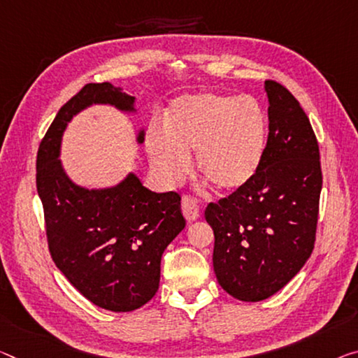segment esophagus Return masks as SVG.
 <instances>
[{"label":"esophagus","instance_id":"1","mask_svg":"<svg viewBox=\"0 0 358 358\" xmlns=\"http://www.w3.org/2000/svg\"><path fill=\"white\" fill-rule=\"evenodd\" d=\"M180 208H182V214L189 222L196 221L200 217V208H198L195 198L190 195H184L182 201H180Z\"/></svg>","mask_w":358,"mask_h":358}]
</instances>
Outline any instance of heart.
<instances>
[{
  "label": "heart",
  "instance_id": "heart-1",
  "mask_svg": "<svg viewBox=\"0 0 358 358\" xmlns=\"http://www.w3.org/2000/svg\"><path fill=\"white\" fill-rule=\"evenodd\" d=\"M268 118L251 97L219 92L184 96L173 102L164 131L147 133L148 158L163 180L176 184L190 171V153L200 178L221 194L245 189L262 166Z\"/></svg>",
  "mask_w": 358,
  "mask_h": 358
}]
</instances>
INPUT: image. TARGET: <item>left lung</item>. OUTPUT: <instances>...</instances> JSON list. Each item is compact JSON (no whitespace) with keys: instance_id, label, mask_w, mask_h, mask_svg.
Wrapping results in <instances>:
<instances>
[{"instance_id":"obj_1","label":"left lung","mask_w":358,"mask_h":358,"mask_svg":"<svg viewBox=\"0 0 358 358\" xmlns=\"http://www.w3.org/2000/svg\"><path fill=\"white\" fill-rule=\"evenodd\" d=\"M266 92L268 141L259 173L205 211L217 282L245 302L271 298L309 259L322 192L320 152L306 112L277 81L267 80Z\"/></svg>"}]
</instances>
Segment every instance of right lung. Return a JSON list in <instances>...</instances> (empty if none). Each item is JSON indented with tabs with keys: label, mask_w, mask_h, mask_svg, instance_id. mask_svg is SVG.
I'll use <instances>...</instances> for the list:
<instances>
[{
	"label": "right lung",
	"mask_w": 358,
	"mask_h": 358,
	"mask_svg": "<svg viewBox=\"0 0 358 358\" xmlns=\"http://www.w3.org/2000/svg\"><path fill=\"white\" fill-rule=\"evenodd\" d=\"M134 101L110 83L86 85L60 107L36 157L52 261L86 299L112 312L136 310L155 296L163 251L185 227L180 196L148 190L134 173L108 189H85L65 174L59 153L65 128L81 110L108 103L131 113Z\"/></svg>",
	"instance_id": "right-lung-1"
}]
</instances>
